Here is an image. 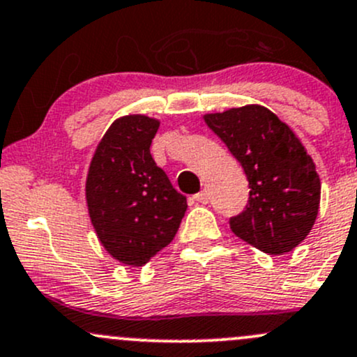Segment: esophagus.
<instances>
[{"instance_id": "esophagus-1", "label": "esophagus", "mask_w": 357, "mask_h": 357, "mask_svg": "<svg viewBox=\"0 0 357 357\" xmlns=\"http://www.w3.org/2000/svg\"><path fill=\"white\" fill-rule=\"evenodd\" d=\"M195 202H198V204H208V193L207 191H200V193L195 195Z\"/></svg>"}]
</instances>
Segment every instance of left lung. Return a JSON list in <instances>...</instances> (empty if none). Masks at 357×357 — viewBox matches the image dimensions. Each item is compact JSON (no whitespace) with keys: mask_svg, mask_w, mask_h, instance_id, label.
Segmentation results:
<instances>
[{"mask_svg":"<svg viewBox=\"0 0 357 357\" xmlns=\"http://www.w3.org/2000/svg\"><path fill=\"white\" fill-rule=\"evenodd\" d=\"M208 128L227 145L250 183V198L232 232L268 255L294 250L310 234L320 207V178L286 123L267 107H234L204 116Z\"/></svg>","mask_w":357,"mask_h":357,"instance_id":"8db88e82","label":"left lung"}]
</instances>
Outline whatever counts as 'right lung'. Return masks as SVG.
Instances as JSON below:
<instances>
[{
    "label": "right lung",
    "mask_w": 357,
    "mask_h": 357,
    "mask_svg": "<svg viewBox=\"0 0 357 357\" xmlns=\"http://www.w3.org/2000/svg\"><path fill=\"white\" fill-rule=\"evenodd\" d=\"M157 130L159 121L144 114L116 119L97 145L85 185L100 245L131 267L145 265L174 239L188 208L152 159Z\"/></svg>",
    "instance_id": "right-lung-1"
}]
</instances>
